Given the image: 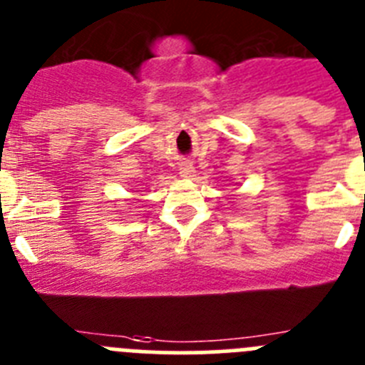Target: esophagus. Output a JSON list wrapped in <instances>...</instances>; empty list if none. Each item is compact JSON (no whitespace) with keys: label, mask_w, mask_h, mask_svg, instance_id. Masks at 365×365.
I'll return each mask as SVG.
<instances>
[{"label":"esophagus","mask_w":365,"mask_h":365,"mask_svg":"<svg viewBox=\"0 0 365 365\" xmlns=\"http://www.w3.org/2000/svg\"><path fill=\"white\" fill-rule=\"evenodd\" d=\"M179 173L180 177H185V179H190V177L195 175V168H193L190 163H182V165L179 166Z\"/></svg>","instance_id":"obj_1"}]
</instances>
